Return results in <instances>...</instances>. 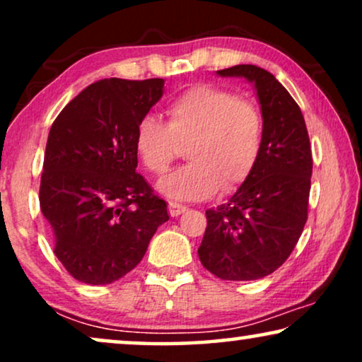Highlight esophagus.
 <instances>
[{
    "instance_id": "1",
    "label": "esophagus",
    "mask_w": 362,
    "mask_h": 362,
    "mask_svg": "<svg viewBox=\"0 0 362 362\" xmlns=\"http://www.w3.org/2000/svg\"><path fill=\"white\" fill-rule=\"evenodd\" d=\"M168 212H170V216L171 217H177V216H181L182 212H186V206H182V204H180V202H170V204H168Z\"/></svg>"
}]
</instances>
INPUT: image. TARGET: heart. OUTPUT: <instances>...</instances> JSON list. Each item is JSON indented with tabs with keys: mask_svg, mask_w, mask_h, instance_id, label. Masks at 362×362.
I'll return each mask as SVG.
<instances>
[{
	"mask_svg": "<svg viewBox=\"0 0 362 362\" xmlns=\"http://www.w3.org/2000/svg\"><path fill=\"white\" fill-rule=\"evenodd\" d=\"M166 123L153 115L138 120L133 150L141 166L163 176L187 146V163L160 185L176 201H202L230 192L254 173L264 148V118L249 98L227 88L197 83L165 108Z\"/></svg>",
	"mask_w": 362,
	"mask_h": 362,
	"instance_id": "obj_1",
	"label": "heart"
}]
</instances>
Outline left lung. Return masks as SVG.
Segmentation results:
<instances>
[{
    "label": "left lung",
    "instance_id": "left-lung-1",
    "mask_svg": "<svg viewBox=\"0 0 362 362\" xmlns=\"http://www.w3.org/2000/svg\"><path fill=\"white\" fill-rule=\"evenodd\" d=\"M254 82L264 118V148L255 170L226 204L207 209L197 249L221 280L270 275L293 252L308 219L313 158L303 113L286 88L250 64L217 71Z\"/></svg>",
    "mask_w": 362,
    "mask_h": 362
}]
</instances>
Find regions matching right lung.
Masks as SVG:
<instances>
[{
    "label": "right lung",
    "instance_id": "1",
    "mask_svg": "<svg viewBox=\"0 0 362 362\" xmlns=\"http://www.w3.org/2000/svg\"><path fill=\"white\" fill-rule=\"evenodd\" d=\"M163 78H103L64 107L49 132L39 202L54 254L74 279L112 284L140 264L166 202L136 173L133 132Z\"/></svg>",
    "mask_w": 362,
    "mask_h": 362
}]
</instances>
